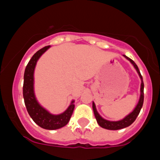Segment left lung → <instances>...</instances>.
Returning a JSON list of instances; mask_svg holds the SVG:
<instances>
[{
	"instance_id": "1",
	"label": "left lung",
	"mask_w": 160,
	"mask_h": 160,
	"mask_svg": "<svg viewBox=\"0 0 160 160\" xmlns=\"http://www.w3.org/2000/svg\"><path fill=\"white\" fill-rule=\"evenodd\" d=\"M123 56L124 58H125L128 61H129L130 63L133 65V67L135 68V69L137 70V73H138L139 77L141 78V95H140L138 102H137V106H136L135 108L133 109V110H132L131 113H129L128 115L125 116L124 118L118 121H109L103 118L100 114H98V112L97 111L95 102H92V108H93L94 114H95V118H96L98 124L100 125L102 128H104V129H110V130H118V129H123V128L128 127V126H129L131 124L133 123L134 121L136 120L137 117L138 116L140 111H141V108H142L143 103H144V82H143L142 76H141V72H140V70H139L138 67L136 65L135 62H134L132 59L128 58L127 56H125V55H123Z\"/></svg>"
}]
</instances>
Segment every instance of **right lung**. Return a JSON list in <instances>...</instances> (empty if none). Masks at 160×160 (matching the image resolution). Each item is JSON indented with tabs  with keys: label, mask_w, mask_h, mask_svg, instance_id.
<instances>
[{
	"label": "right lung",
	"mask_w": 160,
	"mask_h": 160,
	"mask_svg": "<svg viewBox=\"0 0 160 160\" xmlns=\"http://www.w3.org/2000/svg\"><path fill=\"white\" fill-rule=\"evenodd\" d=\"M50 46L43 47L33 55L28 62L24 72L23 77V95L24 98L25 106L28 114L33 121L40 127L49 130H54L64 127L69 122L70 118L75 108L74 102L72 100L68 108L59 114H51L49 110L42 107L37 100L35 93V69L36 64L40 57L48 50Z\"/></svg>",
	"instance_id": "obj_1"
}]
</instances>
